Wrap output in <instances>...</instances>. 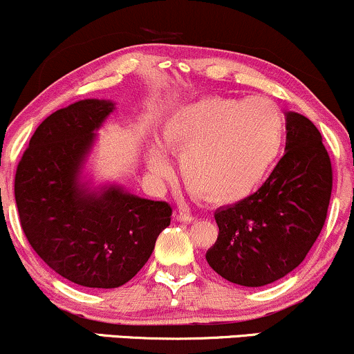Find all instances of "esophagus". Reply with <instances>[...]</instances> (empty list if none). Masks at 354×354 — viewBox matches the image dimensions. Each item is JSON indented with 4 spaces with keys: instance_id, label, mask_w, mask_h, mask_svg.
I'll use <instances>...</instances> for the list:
<instances>
[{
    "instance_id": "1",
    "label": "esophagus",
    "mask_w": 354,
    "mask_h": 354,
    "mask_svg": "<svg viewBox=\"0 0 354 354\" xmlns=\"http://www.w3.org/2000/svg\"><path fill=\"white\" fill-rule=\"evenodd\" d=\"M176 221H180V223H192V221H195V216L188 215V213H178Z\"/></svg>"
}]
</instances>
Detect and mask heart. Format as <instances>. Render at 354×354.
Listing matches in <instances>:
<instances>
[{
	"instance_id": "1",
	"label": "heart",
	"mask_w": 354,
	"mask_h": 354,
	"mask_svg": "<svg viewBox=\"0 0 354 354\" xmlns=\"http://www.w3.org/2000/svg\"><path fill=\"white\" fill-rule=\"evenodd\" d=\"M284 118L263 97L208 95L181 104L166 115L159 141L146 147L151 176L166 180L180 156L186 185L212 205H232L255 192L284 145Z\"/></svg>"
}]
</instances>
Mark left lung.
Returning <instances> with one entry per match:
<instances>
[{"label":"left lung","mask_w":354,"mask_h":354,"mask_svg":"<svg viewBox=\"0 0 354 354\" xmlns=\"http://www.w3.org/2000/svg\"><path fill=\"white\" fill-rule=\"evenodd\" d=\"M286 153L254 195L215 212L220 228L207 262L234 284L262 287L292 272L319 236L333 169L322 136L306 115L286 112Z\"/></svg>","instance_id":"left-lung-1"}]
</instances>
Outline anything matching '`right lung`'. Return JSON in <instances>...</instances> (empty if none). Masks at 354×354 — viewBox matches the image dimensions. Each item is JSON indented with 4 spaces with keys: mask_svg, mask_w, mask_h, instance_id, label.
Returning <instances> with one entry per match:
<instances>
[{
    "mask_svg": "<svg viewBox=\"0 0 354 354\" xmlns=\"http://www.w3.org/2000/svg\"><path fill=\"white\" fill-rule=\"evenodd\" d=\"M115 102L84 99L48 115L30 139L15 200L30 245L50 269L94 289L124 286L145 267L171 207L95 183L88 158Z\"/></svg>",
    "mask_w": 354,
    "mask_h": 354,
    "instance_id": "add662e5",
    "label": "right lung"
}]
</instances>
